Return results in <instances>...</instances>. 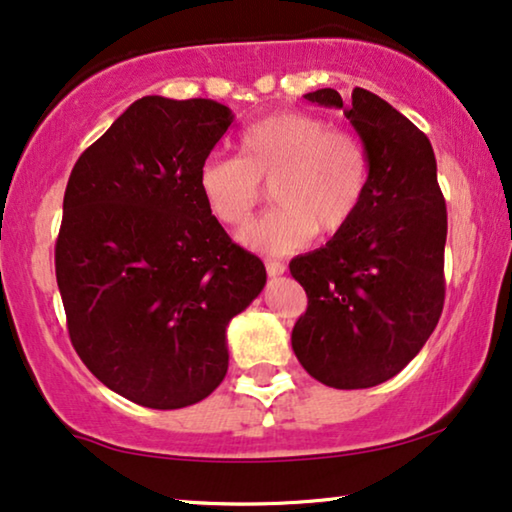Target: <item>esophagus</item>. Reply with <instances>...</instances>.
<instances>
[{"instance_id": "obj_1", "label": "esophagus", "mask_w": 512, "mask_h": 512, "mask_svg": "<svg viewBox=\"0 0 512 512\" xmlns=\"http://www.w3.org/2000/svg\"><path fill=\"white\" fill-rule=\"evenodd\" d=\"M265 270L270 277H282L286 272V265L282 261H265Z\"/></svg>"}]
</instances>
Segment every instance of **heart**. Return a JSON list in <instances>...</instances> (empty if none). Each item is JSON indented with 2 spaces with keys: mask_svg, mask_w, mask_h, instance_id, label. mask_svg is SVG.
I'll use <instances>...</instances> for the list:
<instances>
[{
  "mask_svg": "<svg viewBox=\"0 0 512 512\" xmlns=\"http://www.w3.org/2000/svg\"><path fill=\"white\" fill-rule=\"evenodd\" d=\"M270 188V207L247 223L237 240L258 254L284 256L307 247L314 235L345 230L366 200L370 158L354 132L331 128L321 116L279 111L247 125L237 158L207 156L198 191L221 226L247 221Z\"/></svg>",
  "mask_w": 512,
  "mask_h": 512,
  "instance_id": "heart-1",
  "label": "heart"
}]
</instances>
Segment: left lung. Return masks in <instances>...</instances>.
<instances>
[{"label":"left lung","mask_w":512,"mask_h":512,"mask_svg":"<svg viewBox=\"0 0 512 512\" xmlns=\"http://www.w3.org/2000/svg\"><path fill=\"white\" fill-rule=\"evenodd\" d=\"M305 100L345 111L368 151L370 184L354 221L289 265L307 293L291 345L326 387L368 389L415 359L443 312L447 209L436 156L429 137L370 90L342 102L321 88Z\"/></svg>","instance_id":"1"}]
</instances>
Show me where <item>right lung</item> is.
<instances>
[{
	"instance_id": "add662e5",
	"label": "right lung",
	"mask_w": 512,
	"mask_h": 512,
	"mask_svg": "<svg viewBox=\"0 0 512 512\" xmlns=\"http://www.w3.org/2000/svg\"><path fill=\"white\" fill-rule=\"evenodd\" d=\"M233 111L146 95L69 174L55 277L90 373L156 410L207 398L228 373L226 328L265 286L261 258L226 235L198 170Z\"/></svg>"
}]
</instances>
